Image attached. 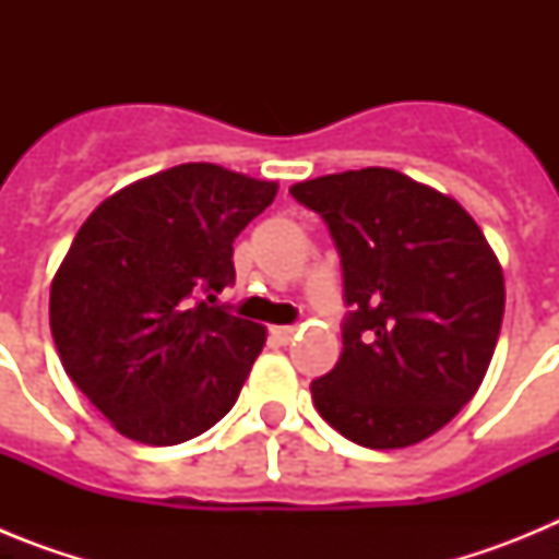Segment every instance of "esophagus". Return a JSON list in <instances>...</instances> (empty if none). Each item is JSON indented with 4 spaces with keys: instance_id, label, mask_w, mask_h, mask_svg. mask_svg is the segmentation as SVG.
Returning a JSON list of instances; mask_svg holds the SVG:
<instances>
[{
    "instance_id": "34e87169",
    "label": "esophagus",
    "mask_w": 559,
    "mask_h": 559,
    "mask_svg": "<svg viewBox=\"0 0 559 559\" xmlns=\"http://www.w3.org/2000/svg\"><path fill=\"white\" fill-rule=\"evenodd\" d=\"M271 335H274L280 344H288V341L296 335V328H271Z\"/></svg>"
}]
</instances>
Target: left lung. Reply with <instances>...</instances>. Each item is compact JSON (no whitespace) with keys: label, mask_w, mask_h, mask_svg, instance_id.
Here are the masks:
<instances>
[{"label":"left lung","mask_w":559,"mask_h":559,"mask_svg":"<svg viewBox=\"0 0 559 559\" xmlns=\"http://www.w3.org/2000/svg\"><path fill=\"white\" fill-rule=\"evenodd\" d=\"M341 257L344 349L310 383L355 445L386 451L448 426L481 386L503 319V274L453 199L389 167L299 181Z\"/></svg>","instance_id":"8db88e82"}]
</instances>
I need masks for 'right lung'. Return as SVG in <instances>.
<instances>
[{"label": "right lung", "mask_w": 559, "mask_h": 559, "mask_svg": "<svg viewBox=\"0 0 559 559\" xmlns=\"http://www.w3.org/2000/svg\"><path fill=\"white\" fill-rule=\"evenodd\" d=\"M274 195V181L190 162L114 192L78 229L49 328L122 437L179 445L235 406L265 328L199 296L235 283L231 243Z\"/></svg>", "instance_id": "1"}]
</instances>
